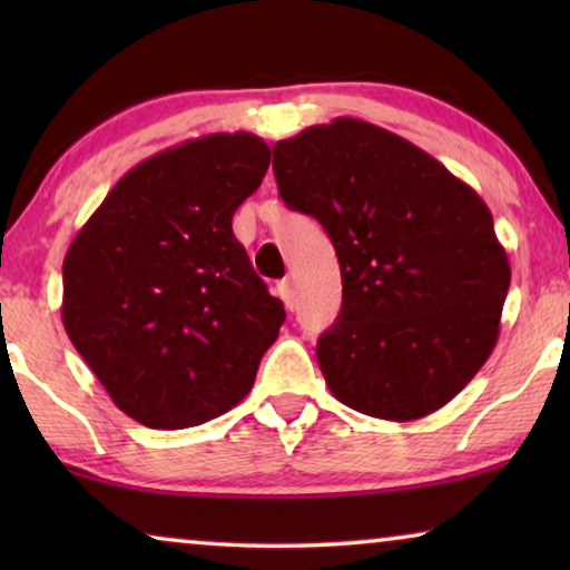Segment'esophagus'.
<instances>
[{"mask_svg":"<svg viewBox=\"0 0 570 570\" xmlns=\"http://www.w3.org/2000/svg\"><path fill=\"white\" fill-rule=\"evenodd\" d=\"M277 295H279V298H283L287 311H295V306H298V298H295V291H293L291 279H283V283L277 285Z\"/></svg>","mask_w":570,"mask_h":570,"instance_id":"esophagus-1","label":"esophagus"}]
</instances>
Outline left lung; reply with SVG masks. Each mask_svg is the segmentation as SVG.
I'll return each mask as SVG.
<instances>
[{
  "instance_id": "obj_1",
  "label": "left lung",
  "mask_w": 570,
  "mask_h": 570,
  "mask_svg": "<svg viewBox=\"0 0 570 570\" xmlns=\"http://www.w3.org/2000/svg\"><path fill=\"white\" fill-rule=\"evenodd\" d=\"M272 153L279 197L324 225L340 259L342 308L316 345L330 392L396 423L441 410L493 353L511 285L488 205L425 150L347 116Z\"/></svg>"
}]
</instances>
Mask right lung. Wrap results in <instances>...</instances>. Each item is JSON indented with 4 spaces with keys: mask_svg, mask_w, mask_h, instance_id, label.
Wrapping results in <instances>:
<instances>
[{
    "mask_svg": "<svg viewBox=\"0 0 570 570\" xmlns=\"http://www.w3.org/2000/svg\"><path fill=\"white\" fill-rule=\"evenodd\" d=\"M269 147L186 139L119 178L65 256L61 322L116 407L147 428L202 425L252 392L285 308L233 236Z\"/></svg>",
    "mask_w": 570,
    "mask_h": 570,
    "instance_id": "1",
    "label": "right lung"
}]
</instances>
